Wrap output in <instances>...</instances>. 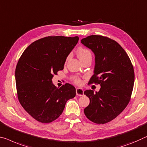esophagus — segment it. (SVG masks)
<instances>
[{
    "mask_svg": "<svg viewBox=\"0 0 147 147\" xmlns=\"http://www.w3.org/2000/svg\"><path fill=\"white\" fill-rule=\"evenodd\" d=\"M84 94V91L82 88H76V94L78 96H82Z\"/></svg>",
    "mask_w": 147,
    "mask_h": 147,
    "instance_id": "1",
    "label": "esophagus"
}]
</instances>
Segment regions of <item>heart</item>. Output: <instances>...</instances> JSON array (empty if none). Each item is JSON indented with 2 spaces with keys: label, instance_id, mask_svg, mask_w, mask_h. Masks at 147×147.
I'll return each mask as SVG.
<instances>
[{
  "label": "heart",
  "instance_id": "1",
  "mask_svg": "<svg viewBox=\"0 0 147 147\" xmlns=\"http://www.w3.org/2000/svg\"><path fill=\"white\" fill-rule=\"evenodd\" d=\"M78 55L81 60H82L88 57H92L91 52L90 51L89 49L82 48V47H81V48L78 49ZM73 81L74 83H76V84L80 85L81 83V80L80 78H78V77H74V78H73Z\"/></svg>",
  "mask_w": 147,
  "mask_h": 147
}]
</instances>
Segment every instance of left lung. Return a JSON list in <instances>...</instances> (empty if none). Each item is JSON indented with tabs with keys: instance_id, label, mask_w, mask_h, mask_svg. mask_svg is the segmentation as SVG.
<instances>
[{
	"instance_id": "1",
	"label": "left lung",
	"mask_w": 147,
	"mask_h": 147,
	"mask_svg": "<svg viewBox=\"0 0 147 147\" xmlns=\"http://www.w3.org/2000/svg\"><path fill=\"white\" fill-rule=\"evenodd\" d=\"M81 42L95 56L94 75L89 83L100 85L98 92L86 90L90 103L84 109L92 122H109L123 112L134 89V66L124 49L114 40L102 35H90Z\"/></svg>"
}]
</instances>
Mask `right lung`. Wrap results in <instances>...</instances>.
<instances>
[{
    "label": "right lung",
    "instance_id": "add662e5",
    "mask_svg": "<svg viewBox=\"0 0 147 147\" xmlns=\"http://www.w3.org/2000/svg\"><path fill=\"white\" fill-rule=\"evenodd\" d=\"M79 37L49 36L35 40L20 58L15 71L18 98L24 110L36 120L51 123L59 117L76 88L69 83L56 87L54 74L64 69L67 56Z\"/></svg>",
    "mask_w": 147,
    "mask_h": 147
}]
</instances>
